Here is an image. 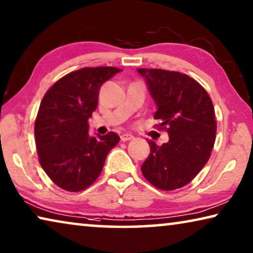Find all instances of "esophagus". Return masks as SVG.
<instances>
[{"mask_svg": "<svg viewBox=\"0 0 253 253\" xmlns=\"http://www.w3.org/2000/svg\"><path fill=\"white\" fill-rule=\"evenodd\" d=\"M134 138V136L131 134H128V133H126V134H123L122 136H120V139H122L123 142H127V141H131V139Z\"/></svg>", "mask_w": 253, "mask_h": 253, "instance_id": "obj_1", "label": "esophagus"}]
</instances>
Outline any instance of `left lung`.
I'll return each mask as SVG.
<instances>
[{"instance_id":"8db88e82","label":"left lung","mask_w":253,"mask_h":253,"mask_svg":"<svg viewBox=\"0 0 253 253\" xmlns=\"http://www.w3.org/2000/svg\"><path fill=\"white\" fill-rule=\"evenodd\" d=\"M157 103L154 119L169 141H148L150 154L142 165L149 183L163 191L187 185L208 163L217 124L209 94L199 83L178 71L138 68Z\"/></svg>"}]
</instances>
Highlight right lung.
Masks as SVG:
<instances>
[{
  "mask_svg": "<svg viewBox=\"0 0 253 253\" xmlns=\"http://www.w3.org/2000/svg\"><path fill=\"white\" fill-rule=\"evenodd\" d=\"M122 69L92 67L71 71L43 96L35 120L40 164L60 188L81 192L97 179L105 158L120 137L88 135V118L95 111L101 86Z\"/></svg>",
  "mask_w": 253,
  "mask_h": 253,
  "instance_id": "right-lung-1",
  "label": "right lung"
}]
</instances>
